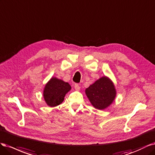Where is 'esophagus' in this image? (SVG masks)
Listing matches in <instances>:
<instances>
[{
    "instance_id": "obj_1",
    "label": "esophagus",
    "mask_w": 155,
    "mask_h": 155,
    "mask_svg": "<svg viewBox=\"0 0 155 155\" xmlns=\"http://www.w3.org/2000/svg\"><path fill=\"white\" fill-rule=\"evenodd\" d=\"M74 89H75L76 91H79L80 89H81V87H80L79 85H78V84H74Z\"/></svg>"
}]
</instances>
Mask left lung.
Listing matches in <instances>:
<instances>
[{"label":"left lung","mask_w":155,"mask_h":155,"mask_svg":"<svg viewBox=\"0 0 155 155\" xmlns=\"http://www.w3.org/2000/svg\"><path fill=\"white\" fill-rule=\"evenodd\" d=\"M85 93L92 106L99 110L110 106L117 96L114 83L106 76L102 77L90 85Z\"/></svg>","instance_id":"8db88e82"}]
</instances>
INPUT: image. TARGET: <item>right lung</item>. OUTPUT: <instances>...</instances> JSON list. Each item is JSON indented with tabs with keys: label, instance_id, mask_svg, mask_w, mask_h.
<instances>
[{
	"label": "right lung",
	"instance_id": "obj_1",
	"mask_svg": "<svg viewBox=\"0 0 155 155\" xmlns=\"http://www.w3.org/2000/svg\"><path fill=\"white\" fill-rule=\"evenodd\" d=\"M71 89L69 83L57 77H51L46 84L43 97L48 106L56 107L62 103L66 94Z\"/></svg>",
	"mask_w": 155,
	"mask_h": 155
}]
</instances>
